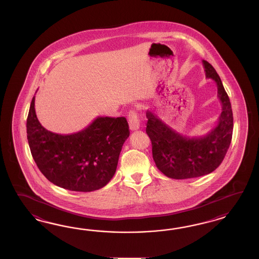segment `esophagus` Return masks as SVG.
<instances>
[{
	"mask_svg": "<svg viewBox=\"0 0 259 259\" xmlns=\"http://www.w3.org/2000/svg\"><path fill=\"white\" fill-rule=\"evenodd\" d=\"M128 121H129V126H130V129L132 131L135 130H138L140 128V120H139V117L137 115V113L131 110L129 111L128 113Z\"/></svg>",
	"mask_w": 259,
	"mask_h": 259,
	"instance_id": "34e87169",
	"label": "esophagus"
}]
</instances>
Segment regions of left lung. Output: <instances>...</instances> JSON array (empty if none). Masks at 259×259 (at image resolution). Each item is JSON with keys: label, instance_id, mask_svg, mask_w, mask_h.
Wrapping results in <instances>:
<instances>
[{"label": "left lung", "instance_id": "left-lung-1", "mask_svg": "<svg viewBox=\"0 0 259 259\" xmlns=\"http://www.w3.org/2000/svg\"><path fill=\"white\" fill-rule=\"evenodd\" d=\"M206 78L218 87L222 105L218 125L203 137L189 138L175 131L153 111L147 110L146 133L152 142V153L157 169L175 180L192 179L214 171L230 147L234 118L230 99L219 74L207 61H202Z\"/></svg>", "mask_w": 259, "mask_h": 259}]
</instances>
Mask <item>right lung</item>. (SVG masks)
<instances>
[{"label": "right lung", "instance_id": "right-lung-1", "mask_svg": "<svg viewBox=\"0 0 259 259\" xmlns=\"http://www.w3.org/2000/svg\"><path fill=\"white\" fill-rule=\"evenodd\" d=\"M26 133L32 157L48 181L70 191L91 192L104 187L115 175L130 131L124 117H98L78 133L50 132L38 120L33 97Z\"/></svg>", "mask_w": 259, "mask_h": 259}]
</instances>
